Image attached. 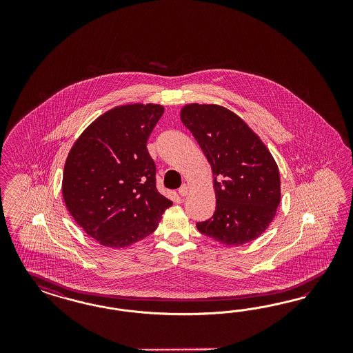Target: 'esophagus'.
<instances>
[{"mask_svg": "<svg viewBox=\"0 0 353 353\" xmlns=\"http://www.w3.org/2000/svg\"><path fill=\"white\" fill-rule=\"evenodd\" d=\"M188 192H189V186H188L186 183H183L181 188L179 189V194H180L181 196H186V195H188Z\"/></svg>", "mask_w": 353, "mask_h": 353, "instance_id": "esophagus-1", "label": "esophagus"}]
</instances>
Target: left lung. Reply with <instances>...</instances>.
<instances>
[{
  "label": "left lung",
  "mask_w": 353,
  "mask_h": 353,
  "mask_svg": "<svg viewBox=\"0 0 353 353\" xmlns=\"http://www.w3.org/2000/svg\"><path fill=\"white\" fill-rule=\"evenodd\" d=\"M180 118L214 174L216 211L196 224L198 230L226 246L256 239L273 221L281 202V177L270 151L225 107L189 103L182 107Z\"/></svg>",
  "instance_id": "1"
}]
</instances>
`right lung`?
Masks as SVG:
<instances>
[{
	"mask_svg": "<svg viewBox=\"0 0 353 353\" xmlns=\"http://www.w3.org/2000/svg\"><path fill=\"white\" fill-rule=\"evenodd\" d=\"M164 112L154 103L114 107L76 139L64 163L68 212L102 246L123 248L151 234L172 202L155 186L148 139Z\"/></svg>",
	"mask_w": 353,
	"mask_h": 353,
	"instance_id": "right-lung-1",
	"label": "right lung"
}]
</instances>
